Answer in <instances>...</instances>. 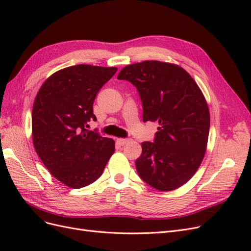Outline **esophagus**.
Returning a JSON list of instances; mask_svg holds the SVG:
<instances>
[{
	"label": "esophagus",
	"mask_w": 251,
	"mask_h": 251,
	"mask_svg": "<svg viewBox=\"0 0 251 251\" xmlns=\"http://www.w3.org/2000/svg\"><path fill=\"white\" fill-rule=\"evenodd\" d=\"M128 141H130V139H127V138H118L117 139V142L120 144V146H125V144L127 143Z\"/></svg>",
	"instance_id": "obj_1"
}]
</instances>
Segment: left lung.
I'll return each instance as SVG.
<instances>
[{
	"mask_svg": "<svg viewBox=\"0 0 251 251\" xmlns=\"http://www.w3.org/2000/svg\"><path fill=\"white\" fill-rule=\"evenodd\" d=\"M137 88L143 123L158 121L153 142L141 143L139 177L158 191H174L191 179L203 160L209 133L206 100L178 65L146 60L126 66L117 76Z\"/></svg>",
	"mask_w": 251,
	"mask_h": 251,
	"instance_id": "8db88e82",
	"label": "left lung"
}]
</instances>
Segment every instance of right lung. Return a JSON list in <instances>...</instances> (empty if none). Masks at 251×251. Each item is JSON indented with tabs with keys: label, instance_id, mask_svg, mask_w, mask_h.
<instances>
[{
	"label": "right lung",
	"instance_id": "right-lung-1",
	"mask_svg": "<svg viewBox=\"0 0 251 251\" xmlns=\"http://www.w3.org/2000/svg\"><path fill=\"white\" fill-rule=\"evenodd\" d=\"M115 67L76 65L53 73L36 94L32 138L37 155L55 179L71 188L93 183L115 151L113 139L89 131L96 121L98 91L116 73Z\"/></svg>",
	"mask_w": 251,
	"mask_h": 251
}]
</instances>
